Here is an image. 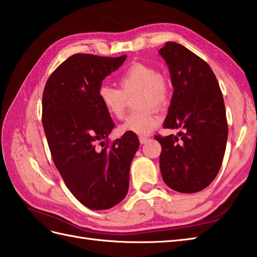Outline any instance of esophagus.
<instances>
[{
	"label": "esophagus",
	"instance_id": "esophagus-1",
	"mask_svg": "<svg viewBox=\"0 0 257 257\" xmlns=\"http://www.w3.org/2000/svg\"><path fill=\"white\" fill-rule=\"evenodd\" d=\"M150 139L148 138V137H144V136H140L139 137V141H140V144L143 145V144H146V143H148Z\"/></svg>",
	"mask_w": 257,
	"mask_h": 257
}]
</instances>
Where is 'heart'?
<instances>
[{"instance_id":"heart-1","label":"heart","mask_w":257,"mask_h":257,"mask_svg":"<svg viewBox=\"0 0 257 257\" xmlns=\"http://www.w3.org/2000/svg\"><path fill=\"white\" fill-rule=\"evenodd\" d=\"M119 88L103 84L97 91L98 100L109 116L121 119L124 116L129 96L137 91L135 105L139 110L125 118L119 125L121 133L148 135L160 123L157 108L168 105L171 84L157 68L144 63H134L118 76Z\"/></svg>"}]
</instances>
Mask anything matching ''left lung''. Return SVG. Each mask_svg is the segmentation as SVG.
Instances as JSON below:
<instances>
[{
	"mask_svg": "<svg viewBox=\"0 0 257 257\" xmlns=\"http://www.w3.org/2000/svg\"><path fill=\"white\" fill-rule=\"evenodd\" d=\"M174 87L163 128L178 136L157 135L160 170L169 188L181 193L205 189L219 173L228 127L225 105L214 73L187 47L167 42L159 51Z\"/></svg>",
	"mask_w": 257,
	"mask_h": 257,
	"instance_id": "8db88e82",
	"label": "left lung"
}]
</instances>
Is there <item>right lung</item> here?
Segmentation results:
<instances>
[{"label":"right lung","instance_id":"obj_1","mask_svg":"<svg viewBox=\"0 0 257 257\" xmlns=\"http://www.w3.org/2000/svg\"><path fill=\"white\" fill-rule=\"evenodd\" d=\"M125 58L74 54L51 74L43 92L42 120L53 161L70 192L91 210L110 209L124 199L139 148L134 133L109 140L114 123L97 96L102 79Z\"/></svg>","mask_w":257,"mask_h":257}]
</instances>
